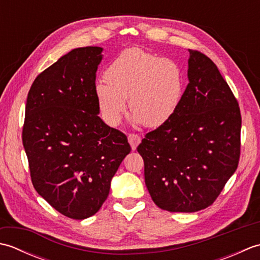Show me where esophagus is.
I'll return each instance as SVG.
<instances>
[{
	"instance_id": "obj_1",
	"label": "esophagus",
	"mask_w": 260,
	"mask_h": 260,
	"mask_svg": "<svg viewBox=\"0 0 260 260\" xmlns=\"http://www.w3.org/2000/svg\"><path fill=\"white\" fill-rule=\"evenodd\" d=\"M127 139H128V143L131 144L132 150H133V151L136 150L137 146H139V144H140L141 141H142L141 136L135 135V134H129L128 136H127Z\"/></svg>"
}]
</instances>
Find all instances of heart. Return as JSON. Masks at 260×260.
Returning <instances> with one entry per match:
<instances>
[{"instance_id":"b5f03b06","label":"heart","mask_w":260,"mask_h":260,"mask_svg":"<svg viewBox=\"0 0 260 260\" xmlns=\"http://www.w3.org/2000/svg\"><path fill=\"white\" fill-rule=\"evenodd\" d=\"M106 80H98L95 93L104 120L117 126L127 103L135 124L150 128L164 125L182 103L185 77L180 64L140 48L121 51L106 69Z\"/></svg>"}]
</instances>
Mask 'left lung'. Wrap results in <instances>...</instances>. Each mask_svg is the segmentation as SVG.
Listing matches in <instances>:
<instances>
[{"label":"left lung","instance_id":"left-lung-1","mask_svg":"<svg viewBox=\"0 0 260 260\" xmlns=\"http://www.w3.org/2000/svg\"><path fill=\"white\" fill-rule=\"evenodd\" d=\"M189 53V84L179 109L137 147L152 200L170 212H196L212 204L240 156L238 103L212 60Z\"/></svg>","mask_w":260,"mask_h":260}]
</instances>
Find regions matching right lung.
Instances as JSON below:
<instances>
[{"label":"right lung","mask_w":260,"mask_h":260,"mask_svg":"<svg viewBox=\"0 0 260 260\" xmlns=\"http://www.w3.org/2000/svg\"><path fill=\"white\" fill-rule=\"evenodd\" d=\"M101 47L77 48L39 75L27 93L22 141L32 184L71 219L95 214L109 194L127 137L99 117Z\"/></svg>","instance_id":"1"}]
</instances>
